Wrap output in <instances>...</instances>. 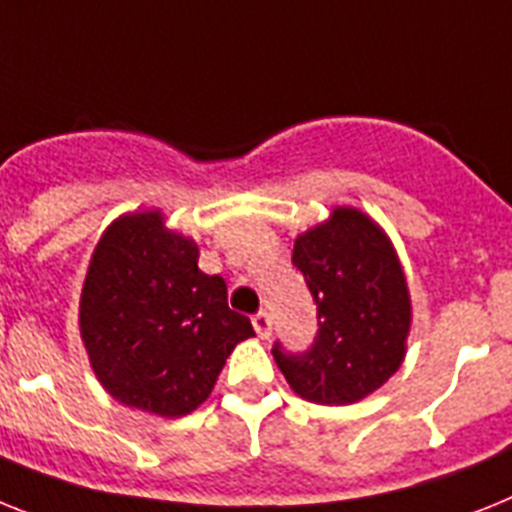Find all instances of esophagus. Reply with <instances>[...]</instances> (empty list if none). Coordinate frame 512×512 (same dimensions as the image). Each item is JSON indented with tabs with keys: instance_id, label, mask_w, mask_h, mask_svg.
Here are the masks:
<instances>
[{
	"instance_id": "esophagus-1",
	"label": "esophagus",
	"mask_w": 512,
	"mask_h": 512,
	"mask_svg": "<svg viewBox=\"0 0 512 512\" xmlns=\"http://www.w3.org/2000/svg\"><path fill=\"white\" fill-rule=\"evenodd\" d=\"M251 322H253V329H256V335H259V337L272 335V319H269V314L259 311V314L253 316Z\"/></svg>"
}]
</instances>
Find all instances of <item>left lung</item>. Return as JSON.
Returning <instances> with one entry per match:
<instances>
[{
	"mask_svg": "<svg viewBox=\"0 0 512 512\" xmlns=\"http://www.w3.org/2000/svg\"><path fill=\"white\" fill-rule=\"evenodd\" d=\"M293 264L316 301L319 332L308 353L274 345L295 395L350 405L377 392L403 366L413 306L390 235L356 206H335L295 238Z\"/></svg>",
	"mask_w": 512,
	"mask_h": 512,
	"instance_id": "left-lung-1",
	"label": "left lung"
}]
</instances>
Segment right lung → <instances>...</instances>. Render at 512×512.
Instances as JSON below:
<instances>
[{"mask_svg": "<svg viewBox=\"0 0 512 512\" xmlns=\"http://www.w3.org/2000/svg\"><path fill=\"white\" fill-rule=\"evenodd\" d=\"M78 327L101 387L162 418L196 411L235 345L256 335L227 306L225 280L198 269L196 240L167 227L159 209L120 214L101 232Z\"/></svg>", "mask_w": 512, "mask_h": 512, "instance_id": "add662e5", "label": "right lung"}]
</instances>
